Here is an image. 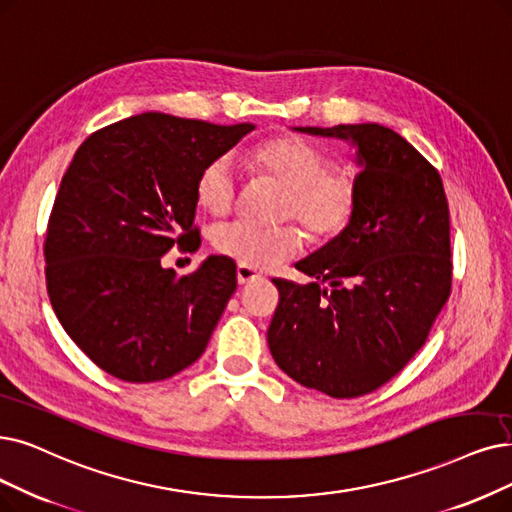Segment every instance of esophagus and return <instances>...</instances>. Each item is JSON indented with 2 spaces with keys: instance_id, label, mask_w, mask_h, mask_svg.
I'll return each instance as SVG.
<instances>
[{
  "instance_id": "1",
  "label": "esophagus",
  "mask_w": 512,
  "mask_h": 512,
  "mask_svg": "<svg viewBox=\"0 0 512 512\" xmlns=\"http://www.w3.org/2000/svg\"><path fill=\"white\" fill-rule=\"evenodd\" d=\"M256 279H260V275L254 269L245 267V264H239V267H237V283L239 285H248V283H252Z\"/></svg>"
}]
</instances>
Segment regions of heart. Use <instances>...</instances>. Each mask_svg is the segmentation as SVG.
<instances>
[{
	"instance_id": "b5f03b06",
	"label": "heart",
	"mask_w": 512,
	"mask_h": 512,
	"mask_svg": "<svg viewBox=\"0 0 512 512\" xmlns=\"http://www.w3.org/2000/svg\"><path fill=\"white\" fill-rule=\"evenodd\" d=\"M252 166L288 189L283 216L296 218L317 241L338 237L349 227L357 208V180L351 172L330 166L313 142L298 136H277L252 151ZM197 201L210 214H227L237 201L239 174L231 155L208 161L197 176ZM214 248L250 269H271L294 258L304 243L296 224L258 227L250 220L218 224Z\"/></svg>"
}]
</instances>
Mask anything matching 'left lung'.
<instances>
[{
    "label": "left lung",
    "instance_id": "left-lung-1",
    "mask_svg": "<svg viewBox=\"0 0 512 512\" xmlns=\"http://www.w3.org/2000/svg\"><path fill=\"white\" fill-rule=\"evenodd\" d=\"M296 130L357 147V208L338 237L296 262L311 283L273 279L267 340L298 384L353 399L403 370L452 292L447 197L439 172L391 128Z\"/></svg>",
    "mask_w": 512,
    "mask_h": 512
}]
</instances>
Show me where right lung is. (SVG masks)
<instances>
[{
    "instance_id": "right-lung-1",
    "label": "right lung",
    "mask_w": 512,
    "mask_h": 512,
    "mask_svg": "<svg viewBox=\"0 0 512 512\" xmlns=\"http://www.w3.org/2000/svg\"><path fill=\"white\" fill-rule=\"evenodd\" d=\"M252 130L142 113L81 142L48 220L46 285L60 325L100 370L157 382L206 351L237 288L235 262L210 256L178 277L161 256L199 248L197 176Z\"/></svg>"
}]
</instances>
